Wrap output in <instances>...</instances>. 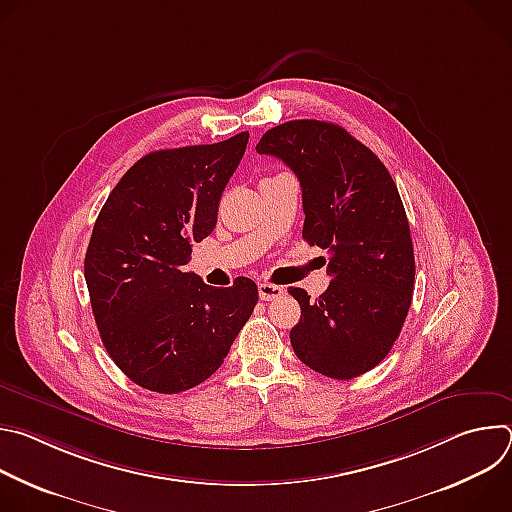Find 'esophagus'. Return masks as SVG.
Segmentation results:
<instances>
[{
  "label": "esophagus",
  "mask_w": 512,
  "mask_h": 512,
  "mask_svg": "<svg viewBox=\"0 0 512 512\" xmlns=\"http://www.w3.org/2000/svg\"><path fill=\"white\" fill-rule=\"evenodd\" d=\"M285 294V289L281 285H273V283H267V281H261L259 283V298L265 300V302H271V300H277Z\"/></svg>",
  "instance_id": "1"
}]
</instances>
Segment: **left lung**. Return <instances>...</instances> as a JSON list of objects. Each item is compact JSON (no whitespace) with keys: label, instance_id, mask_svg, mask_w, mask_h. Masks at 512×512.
I'll list each match as a JSON object with an SVG mask.
<instances>
[{"label":"left lung","instance_id":"8db88e82","mask_svg":"<svg viewBox=\"0 0 512 512\" xmlns=\"http://www.w3.org/2000/svg\"><path fill=\"white\" fill-rule=\"evenodd\" d=\"M257 152L283 160L300 180L304 239L328 251V289L302 308L289 340L312 371L348 381L375 369L407 318L415 257L407 214L385 164L346 129L296 119L261 137Z\"/></svg>","mask_w":512,"mask_h":512}]
</instances>
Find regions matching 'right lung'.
<instances>
[{"label": "right lung", "instance_id": "1", "mask_svg": "<svg viewBox=\"0 0 512 512\" xmlns=\"http://www.w3.org/2000/svg\"><path fill=\"white\" fill-rule=\"evenodd\" d=\"M247 141L243 131L143 156L97 216L85 255L95 322L113 362L143 389L174 395L206 381L259 300L249 277L216 289L184 271L192 243L216 227Z\"/></svg>", "mask_w": 512, "mask_h": 512}]
</instances>
